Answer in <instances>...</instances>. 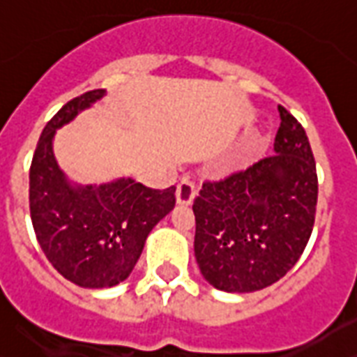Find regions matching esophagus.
<instances>
[{
  "mask_svg": "<svg viewBox=\"0 0 357 357\" xmlns=\"http://www.w3.org/2000/svg\"><path fill=\"white\" fill-rule=\"evenodd\" d=\"M197 195V187L189 178H183L179 181L178 191H176V199H178L179 204H191L192 199Z\"/></svg>",
  "mask_w": 357,
  "mask_h": 357,
  "instance_id": "34e87169",
  "label": "esophagus"
}]
</instances>
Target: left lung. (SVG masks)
<instances>
[{"instance_id":"1","label":"left lung","mask_w":357,"mask_h":357,"mask_svg":"<svg viewBox=\"0 0 357 357\" xmlns=\"http://www.w3.org/2000/svg\"><path fill=\"white\" fill-rule=\"evenodd\" d=\"M274 153L195 199V257L206 282L227 293L273 286L299 261L312 234L318 176L299 121L278 105Z\"/></svg>"}]
</instances>
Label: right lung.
Instances as JSON below:
<instances>
[{
	"mask_svg": "<svg viewBox=\"0 0 357 357\" xmlns=\"http://www.w3.org/2000/svg\"><path fill=\"white\" fill-rule=\"evenodd\" d=\"M104 96L96 89L62 105L45 125L30 166V215L39 245L66 280L89 289L125 282L153 227L176 206V187L158 191L132 178L79 185L60 168L52 147L56 130Z\"/></svg>",
	"mask_w": 357,
	"mask_h": 357,
	"instance_id": "right-lung-1",
	"label": "right lung"
}]
</instances>
